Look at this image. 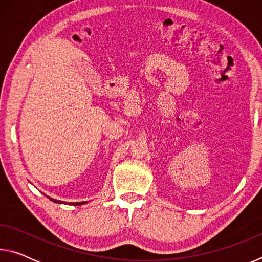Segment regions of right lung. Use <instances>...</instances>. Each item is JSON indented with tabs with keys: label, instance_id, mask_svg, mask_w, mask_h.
I'll list each match as a JSON object with an SVG mask.
<instances>
[{
	"label": "right lung",
	"instance_id": "obj_1",
	"mask_svg": "<svg viewBox=\"0 0 262 262\" xmlns=\"http://www.w3.org/2000/svg\"><path fill=\"white\" fill-rule=\"evenodd\" d=\"M50 200H52V201H54V202H56V203H62L61 201H59V200H55V199H52V198H50ZM73 206H78V205H83V202L81 203V202H77V203H72Z\"/></svg>",
	"mask_w": 262,
	"mask_h": 262
}]
</instances>
